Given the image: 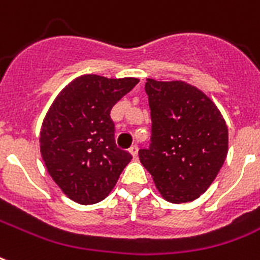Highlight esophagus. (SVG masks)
<instances>
[{"mask_svg": "<svg viewBox=\"0 0 260 260\" xmlns=\"http://www.w3.org/2000/svg\"><path fill=\"white\" fill-rule=\"evenodd\" d=\"M129 152H131V155L134 156V159H136V156H138V146L134 144V146L129 148Z\"/></svg>", "mask_w": 260, "mask_h": 260, "instance_id": "obj_1", "label": "esophagus"}]
</instances>
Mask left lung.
Here are the masks:
<instances>
[{"instance_id": "obj_1", "label": "left lung", "mask_w": 260, "mask_h": 260, "mask_svg": "<svg viewBox=\"0 0 260 260\" xmlns=\"http://www.w3.org/2000/svg\"><path fill=\"white\" fill-rule=\"evenodd\" d=\"M146 92L152 136L150 148L139 151L140 162L165 201H195L226 159V121L209 95L183 80L147 79Z\"/></svg>"}]
</instances>
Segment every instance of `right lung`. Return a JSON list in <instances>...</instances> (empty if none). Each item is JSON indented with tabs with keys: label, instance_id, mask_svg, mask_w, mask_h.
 <instances>
[{
	"label": "right lung",
	"instance_id": "right-lung-1",
	"mask_svg": "<svg viewBox=\"0 0 260 260\" xmlns=\"http://www.w3.org/2000/svg\"><path fill=\"white\" fill-rule=\"evenodd\" d=\"M138 83L136 77L82 75L59 91L47 110L39 135L41 155L71 201H104L132 159L116 146L110 110Z\"/></svg>",
	"mask_w": 260,
	"mask_h": 260
}]
</instances>
